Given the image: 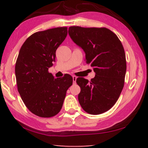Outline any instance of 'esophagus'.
Returning a JSON list of instances; mask_svg holds the SVG:
<instances>
[{"label":"esophagus","instance_id":"34e87169","mask_svg":"<svg viewBox=\"0 0 148 148\" xmlns=\"http://www.w3.org/2000/svg\"><path fill=\"white\" fill-rule=\"evenodd\" d=\"M72 79H73V83H76L77 77L76 76H72Z\"/></svg>","mask_w":148,"mask_h":148}]
</instances>
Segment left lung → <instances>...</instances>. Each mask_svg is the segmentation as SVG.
Listing matches in <instances>:
<instances>
[{
  "instance_id": "1",
  "label": "left lung",
  "mask_w": 148,
  "mask_h": 148,
  "mask_svg": "<svg viewBox=\"0 0 148 148\" xmlns=\"http://www.w3.org/2000/svg\"><path fill=\"white\" fill-rule=\"evenodd\" d=\"M69 34L85 53V61L96 73L90 82L77 77L79 103L88 114H100L114 106L124 85L126 60L119 37L106 28L71 26Z\"/></svg>"
}]
</instances>
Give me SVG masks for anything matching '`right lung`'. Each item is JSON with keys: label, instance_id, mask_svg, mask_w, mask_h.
<instances>
[{"label": "right lung", "instance_id": "1", "mask_svg": "<svg viewBox=\"0 0 148 148\" xmlns=\"http://www.w3.org/2000/svg\"><path fill=\"white\" fill-rule=\"evenodd\" d=\"M66 36V27L36 32L26 40L18 53L15 69L17 89L26 107L38 116L57 114L72 85L71 75L55 78L48 72L55 61L56 50Z\"/></svg>", "mask_w": 148, "mask_h": 148}]
</instances>
